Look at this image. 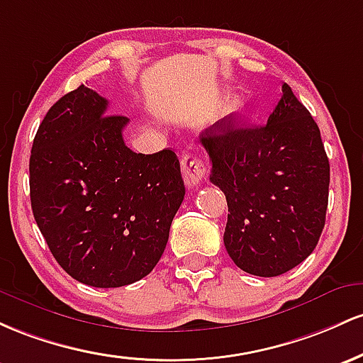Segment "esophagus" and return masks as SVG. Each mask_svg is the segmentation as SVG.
<instances>
[{
    "instance_id": "obj_1",
    "label": "esophagus",
    "mask_w": 363,
    "mask_h": 363,
    "mask_svg": "<svg viewBox=\"0 0 363 363\" xmlns=\"http://www.w3.org/2000/svg\"><path fill=\"white\" fill-rule=\"evenodd\" d=\"M182 171H183V180H185L189 189L199 186L207 174V164L199 154H185L182 157Z\"/></svg>"
}]
</instances>
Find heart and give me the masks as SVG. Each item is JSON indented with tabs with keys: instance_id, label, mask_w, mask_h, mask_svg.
<instances>
[{
	"instance_id": "b5f03b06",
	"label": "heart",
	"mask_w": 363,
	"mask_h": 363,
	"mask_svg": "<svg viewBox=\"0 0 363 363\" xmlns=\"http://www.w3.org/2000/svg\"><path fill=\"white\" fill-rule=\"evenodd\" d=\"M240 106H242V104H240L238 99H231L230 103H228V109H230V111H236V109H238Z\"/></svg>"
}]
</instances>
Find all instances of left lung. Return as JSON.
Instances as JSON below:
<instances>
[{"label": "left lung", "instance_id": "8db88e82", "mask_svg": "<svg viewBox=\"0 0 363 363\" xmlns=\"http://www.w3.org/2000/svg\"><path fill=\"white\" fill-rule=\"evenodd\" d=\"M201 142L211 182L228 202L225 247L242 271L262 278L303 262L319 242L329 195V160L308 109L283 84L267 123L243 127L231 116Z\"/></svg>", "mask_w": 363, "mask_h": 363}]
</instances>
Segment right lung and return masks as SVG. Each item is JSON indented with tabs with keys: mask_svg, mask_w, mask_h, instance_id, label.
I'll return each mask as SVG.
<instances>
[{
	"mask_svg": "<svg viewBox=\"0 0 363 363\" xmlns=\"http://www.w3.org/2000/svg\"><path fill=\"white\" fill-rule=\"evenodd\" d=\"M80 85L51 106L28 162L30 203L40 233L73 279L118 288L160 262L185 197L171 149L137 154L125 145L128 118Z\"/></svg>",
	"mask_w": 363,
	"mask_h": 363,
	"instance_id": "add662e5",
	"label": "right lung"
}]
</instances>
